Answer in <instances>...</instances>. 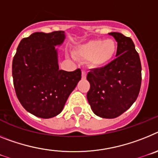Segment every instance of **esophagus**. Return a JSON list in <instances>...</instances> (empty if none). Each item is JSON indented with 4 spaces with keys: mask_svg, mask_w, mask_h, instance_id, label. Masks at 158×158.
I'll list each match as a JSON object with an SVG mask.
<instances>
[{
    "mask_svg": "<svg viewBox=\"0 0 158 158\" xmlns=\"http://www.w3.org/2000/svg\"><path fill=\"white\" fill-rule=\"evenodd\" d=\"M87 78V72L84 71H82V79H85Z\"/></svg>",
    "mask_w": 158,
    "mask_h": 158,
    "instance_id": "esophagus-1",
    "label": "esophagus"
}]
</instances>
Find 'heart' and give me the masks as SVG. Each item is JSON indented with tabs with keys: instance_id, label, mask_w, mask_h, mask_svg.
Returning a JSON list of instances; mask_svg holds the SVG:
<instances>
[{
	"instance_id": "obj_1",
	"label": "heart",
	"mask_w": 158,
	"mask_h": 158,
	"mask_svg": "<svg viewBox=\"0 0 158 158\" xmlns=\"http://www.w3.org/2000/svg\"><path fill=\"white\" fill-rule=\"evenodd\" d=\"M118 51L117 44L111 39L90 40L78 45L74 51L75 57L88 60L92 68H103L114 59Z\"/></svg>"
}]
</instances>
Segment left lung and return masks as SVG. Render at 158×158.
Wrapping results in <instances>:
<instances>
[{
	"label": "left lung",
	"instance_id": "obj_1",
	"mask_svg": "<svg viewBox=\"0 0 158 158\" xmlns=\"http://www.w3.org/2000/svg\"><path fill=\"white\" fill-rule=\"evenodd\" d=\"M109 34L117 41V58L87 75L90 84L88 102L93 112L103 118H114L127 110L136 101L142 83V65L132 40L119 32Z\"/></svg>",
	"mask_w": 158,
	"mask_h": 158
}]
</instances>
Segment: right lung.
<instances>
[{
  "label": "right lung",
  "mask_w": 158,
  "mask_h": 158,
  "mask_svg": "<svg viewBox=\"0 0 158 158\" xmlns=\"http://www.w3.org/2000/svg\"><path fill=\"white\" fill-rule=\"evenodd\" d=\"M64 31L34 32L19 44L13 60V85L23 107L31 114L50 118L61 113L81 79V70L59 69L58 50Z\"/></svg>",
  "instance_id": "obj_1"
}]
</instances>
